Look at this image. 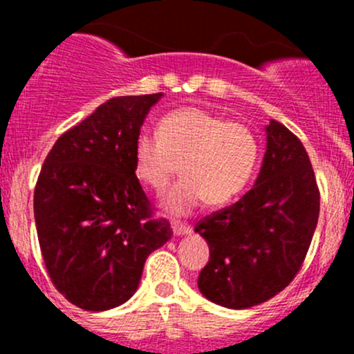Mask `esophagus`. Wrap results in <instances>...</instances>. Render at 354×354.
<instances>
[{"label": "esophagus", "instance_id": "obj_1", "mask_svg": "<svg viewBox=\"0 0 354 354\" xmlns=\"http://www.w3.org/2000/svg\"><path fill=\"white\" fill-rule=\"evenodd\" d=\"M192 231H194V227L188 226V224L173 223V233L176 234V236H183V234H190Z\"/></svg>", "mask_w": 354, "mask_h": 354}]
</instances>
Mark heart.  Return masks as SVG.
Masks as SVG:
<instances>
[{"mask_svg": "<svg viewBox=\"0 0 354 354\" xmlns=\"http://www.w3.org/2000/svg\"><path fill=\"white\" fill-rule=\"evenodd\" d=\"M259 159V144L248 127L202 109L164 114L157 133L140 131L133 162L138 180L162 194L178 171L185 174L162 200L166 212L185 216L209 202L224 205L245 190Z\"/></svg>", "mask_w": 354, "mask_h": 354, "instance_id": "heart-1", "label": "heart"}]
</instances>
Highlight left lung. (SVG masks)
<instances>
[{
    "label": "left lung",
    "mask_w": 354,
    "mask_h": 354,
    "mask_svg": "<svg viewBox=\"0 0 354 354\" xmlns=\"http://www.w3.org/2000/svg\"><path fill=\"white\" fill-rule=\"evenodd\" d=\"M255 187L203 217L195 233L209 243L198 289L226 308L267 301L295 279L315 233L320 194L308 154L295 133L270 120Z\"/></svg>",
    "instance_id": "1"
}]
</instances>
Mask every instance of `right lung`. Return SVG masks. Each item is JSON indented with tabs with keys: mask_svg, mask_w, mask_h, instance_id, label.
Segmentation results:
<instances>
[{
	"mask_svg": "<svg viewBox=\"0 0 354 354\" xmlns=\"http://www.w3.org/2000/svg\"><path fill=\"white\" fill-rule=\"evenodd\" d=\"M160 97L109 99L56 140L37 178L42 259L78 308L104 312L128 301L147 257L173 234L169 221L152 217L133 162L135 138Z\"/></svg>",
	"mask_w": 354,
	"mask_h": 354,
	"instance_id": "1",
	"label": "right lung"
}]
</instances>
